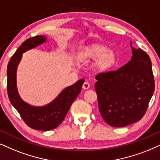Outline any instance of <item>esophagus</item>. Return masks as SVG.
<instances>
[{
  "label": "esophagus",
  "instance_id": "34e87169",
  "mask_svg": "<svg viewBox=\"0 0 160 160\" xmlns=\"http://www.w3.org/2000/svg\"><path fill=\"white\" fill-rule=\"evenodd\" d=\"M90 88V84L88 82H85L83 85H82V88L83 89H88Z\"/></svg>",
  "mask_w": 160,
  "mask_h": 160
}]
</instances>
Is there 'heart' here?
<instances>
[{"mask_svg":"<svg viewBox=\"0 0 160 160\" xmlns=\"http://www.w3.org/2000/svg\"><path fill=\"white\" fill-rule=\"evenodd\" d=\"M78 57L82 60H97L94 68L96 72L100 73L111 69L117 61V55L114 52L100 44H94L84 48L80 52Z\"/></svg>","mask_w":160,"mask_h":160,"instance_id":"1","label":"heart"}]
</instances>
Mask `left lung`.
<instances>
[{"label":"left lung","instance_id":"8db88e82","mask_svg":"<svg viewBox=\"0 0 160 160\" xmlns=\"http://www.w3.org/2000/svg\"><path fill=\"white\" fill-rule=\"evenodd\" d=\"M131 49L133 55L125 65L95 77L99 110L111 126L125 127L140 120L154 92L148 54L140 48Z\"/></svg>","mask_w":160,"mask_h":160}]
</instances>
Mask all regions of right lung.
Wrapping results in <instances>:
<instances>
[{
	"label": "right lung",
	"mask_w": 160,
	"mask_h": 160,
	"mask_svg": "<svg viewBox=\"0 0 160 160\" xmlns=\"http://www.w3.org/2000/svg\"><path fill=\"white\" fill-rule=\"evenodd\" d=\"M46 41V37L44 35H38L25 40L12 57L7 66V92L10 102L28 126L40 131L52 130L63 121L72 102L81 92L85 82L84 79L78 80L62 90L52 102L44 106H31L22 100L16 84L17 68L22 54Z\"/></svg>",
	"instance_id": "right-lung-1"
}]
</instances>
